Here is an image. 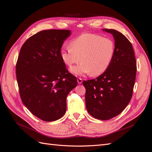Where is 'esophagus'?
<instances>
[{"label":"esophagus","mask_w":152,"mask_h":152,"mask_svg":"<svg viewBox=\"0 0 152 152\" xmlns=\"http://www.w3.org/2000/svg\"><path fill=\"white\" fill-rule=\"evenodd\" d=\"M77 83L79 84H80L82 83H83V79H80V78H79V79H77Z\"/></svg>","instance_id":"esophagus-1"}]
</instances>
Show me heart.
Returning <instances> with one entry per match:
<instances>
[{
  "label": "heart",
  "mask_w": 152,
  "mask_h": 152,
  "mask_svg": "<svg viewBox=\"0 0 152 152\" xmlns=\"http://www.w3.org/2000/svg\"><path fill=\"white\" fill-rule=\"evenodd\" d=\"M70 45L61 48L60 56L69 66L79 62L80 57L82 62L70 68V72L75 75L102 74L109 67L115 52L111 39L95 34H81L72 41Z\"/></svg>",
  "instance_id": "1"
}]
</instances>
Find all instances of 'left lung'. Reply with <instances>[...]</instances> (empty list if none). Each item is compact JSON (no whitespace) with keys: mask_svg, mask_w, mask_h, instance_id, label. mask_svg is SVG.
I'll use <instances>...</instances> for the list:
<instances>
[{"mask_svg":"<svg viewBox=\"0 0 152 152\" xmlns=\"http://www.w3.org/2000/svg\"><path fill=\"white\" fill-rule=\"evenodd\" d=\"M112 34L115 42L113 59L107 70L95 79L84 80L86 106L95 118L108 120L120 114L130 102L136 75V61L132 44L114 29L104 28Z\"/></svg>","mask_w":152,"mask_h":152,"instance_id":"obj_1","label":"left lung"}]
</instances>
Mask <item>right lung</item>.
<instances>
[{"label": "right lung", "instance_id": "add662e5", "mask_svg": "<svg viewBox=\"0 0 152 152\" xmlns=\"http://www.w3.org/2000/svg\"><path fill=\"white\" fill-rule=\"evenodd\" d=\"M69 30L42 31L23 43L16 65L23 104L35 116L53 121L63 116L66 97L77 84L60 56Z\"/></svg>", "mask_w": 152, "mask_h": 152}]
</instances>
